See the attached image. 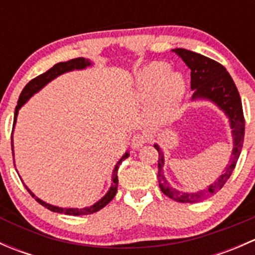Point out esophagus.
Masks as SVG:
<instances>
[{
	"label": "esophagus",
	"instance_id": "esophagus-1",
	"mask_svg": "<svg viewBox=\"0 0 255 255\" xmlns=\"http://www.w3.org/2000/svg\"><path fill=\"white\" fill-rule=\"evenodd\" d=\"M145 143L146 135L142 134V133H138V134H135L134 137H133L132 142H130V146H132V149H134V150H138V149L142 148Z\"/></svg>",
	"mask_w": 255,
	"mask_h": 255
}]
</instances>
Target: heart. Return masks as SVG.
<instances>
[{
    "label": "heart",
    "mask_w": 255,
    "mask_h": 255,
    "mask_svg": "<svg viewBox=\"0 0 255 255\" xmlns=\"http://www.w3.org/2000/svg\"><path fill=\"white\" fill-rule=\"evenodd\" d=\"M186 94V80L164 61H151L135 74L134 96L149 101V118L154 122L170 120L179 111Z\"/></svg>",
    "instance_id": "1"
}]
</instances>
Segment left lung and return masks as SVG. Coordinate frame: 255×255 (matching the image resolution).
I'll use <instances>...</instances> for the list:
<instances>
[{"instance_id": "obj_1", "label": "left lung", "mask_w": 255, "mask_h": 255, "mask_svg": "<svg viewBox=\"0 0 255 255\" xmlns=\"http://www.w3.org/2000/svg\"><path fill=\"white\" fill-rule=\"evenodd\" d=\"M171 51L177 54L191 70V90L194 91L191 101H207L215 105L228 118L231 134H232L233 148L228 164L215 181L197 191H182L171 186L164 175L165 158H164L163 149L158 143H154V148L159 153L158 181L161 192H164L174 201L182 202V204H196L207 200L218 190L222 189L235 170L244 139L243 109H242L241 96L233 79L221 64L207 56L184 48H175Z\"/></svg>"}]
</instances>
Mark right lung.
I'll return each instance as SVG.
<instances>
[{
  "mask_svg": "<svg viewBox=\"0 0 255 255\" xmlns=\"http://www.w3.org/2000/svg\"><path fill=\"white\" fill-rule=\"evenodd\" d=\"M94 65V63H92L90 59H85V58H76V59H71V60L69 61H63V63H58L55 64V65L53 66L51 69H49L48 71H45L44 74H42V75L37 76L35 79H33L32 81L28 82L27 85H25V87L23 89L22 94L19 95V99H18V105L16 106V110H14V121H13V130H14V126H16L17 123V116H18V112H19V110L22 109V106H24L25 104H27L28 101L30 100V97L33 96L34 94H37V92H39L40 90L43 89L44 86H47L49 82L53 81L54 79H56L58 76L63 75V74L65 73H70V71H75V70H84V69L86 68H90V66ZM12 153H13V158H14V150H13V133H12ZM128 156H129V151H126L125 154H123L122 156H121L120 160L117 161V164L115 165V168H113L112 170V175H111V186H110V189L107 190L106 194L104 195V196L101 197V199L99 200V201L95 202L94 205H91V206H86L84 208H78V207H59V206H55V205H50L48 204V202L43 201V200H40L39 197L35 196L34 194H33L32 191H30L29 189H28L27 185H24L25 189L28 190V192H29L30 195H32L33 197H34L35 200H37L38 202H39L40 205H43L44 207H47L48 210L53 211V212H58V213H64V215H69V216H82V215H91V213L94 212H97V211H100L101 208H104L106 206L107 204H109L110 201L115 197L116 192H117V187H118V176H117V173H118V168H120V164L122 163L125 159H127Z\"/></svg>",
  "mask_w": 255,
  "mask_h": 255,
  "instance_id": "1",
  "label": "right lung"
}]
</instances>
